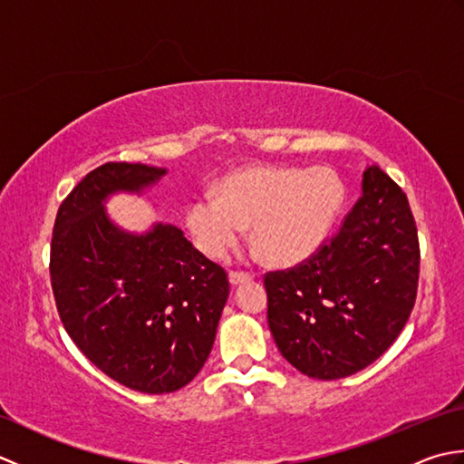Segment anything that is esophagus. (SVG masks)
I'll list each match as a JSON object with an SVG mask.
<instances>
[{
  "instance_id": "obj_1",
  "label": "esophagus",
  "mask_w": 464,
  "mask_h": 464,
  "mask_svg": "<svg viewBox=\"0 0 464 464\" xmlns=\"http://www.w3.org/2000/svg\"><path fill=\"white\" fill-rule=\"evenodd\" d=\"M253 279L251 273H243V271H231L229 273V283L233 285V287H237V285L241 283H247Z\"/></svg>"
}]
</instances>
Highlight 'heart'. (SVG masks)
<instances>
[{
    "mask_svg": "<svg viewBox=\"0 0 464 464\" xmlns=\"http://www.w3.org/2000/svg\"><path fill=\"white\" fill-rule=\"evenodd\" d=\"M343 197V183L331 167H253L225 177L219 195L197 193L187 205L185 223L211 259H225L251 225L261 257L287 267L321 247Z\"/></svg>",
    "mask_w": 464,
    "mask_h": 464,
    "instance_id": "heart-1",
    "label": "heart"
}]
</instances>
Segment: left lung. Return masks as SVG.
I'll use <instances>...</instances> for the list:
<instances>
[{"instance_id": "left-lung-1", "label": "left lung", "mask_w": 464, "mask_h": 464, "mask_svg": "<svg viewBox=\"0 0 464 464\" xmlns=\"http://www.w3.org/2000/svg\"><path fill=\"white\" fill-rule=\"evenodd\" d=\"M419 263L407 195L381 167H367L337 235L295 267L265 275L267 321L283 357L321 381L369 367L409 321Z\"/></svg>"}]
</instances>
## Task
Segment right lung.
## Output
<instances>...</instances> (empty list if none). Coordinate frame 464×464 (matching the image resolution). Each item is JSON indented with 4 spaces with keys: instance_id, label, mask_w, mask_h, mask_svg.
<instances>
[{
    "instance_id": "1",
    "label": "right lung",
    "mask_w": 464,
    "mask_h": 464,
    "mask_svg": "<svg viewBox=\"0 0 464 464\" xmlns=\"http://www.w3.org/2000/svg\"><path fill=\"white\" fill-rule=\"evenodd\" d=\"M165 173L141 163L87 173L59 205L49 261L69 337L107 377L147 395L181 389L203 369L229 297L225 269L175 225L137 235L107 217V197L141 193Z\"/></svg>"
}]
</instances>
